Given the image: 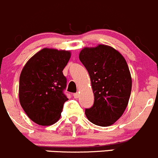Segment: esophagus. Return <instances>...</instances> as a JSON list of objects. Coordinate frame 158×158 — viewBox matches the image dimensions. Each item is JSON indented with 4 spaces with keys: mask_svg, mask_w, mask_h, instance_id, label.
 I'll return each mask as SVG.
<instances>
[{
    "mask_svg": "<svg viewBox=\"0 0 158 158\" xmlns=\"http://www.w3.org/2000/svg\"><path fill=\"white\" fill-rule=\"evenodd\" d=\"M74 97L75 99H77V98H79V97H80V94H79V93H76V94H74Z\"/></svg>",
    "mask_w": 158,
    "mask_h": 158,
    "instance_id": "1",
    "label": "esophagus"
}]
</instances>
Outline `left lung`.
<instances>
[{"label":"left lung","instance_id":"8db88e82","mask_svg":"<svg viewBox=\"0 0 158 158\" xmlns=\"http://www.w3.org/2000/svg\"><path fill=\"white\" fill-rule=\"evenodd\" d=\"M79 59L88 71L94 94V103L85 110L86 116L99 126L114 124L131 95V77L126 59L114 48L102 44L84 47Z\"/></svg>","mask_w":158,"mask_h":158}]
</instances>
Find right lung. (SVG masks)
<instances>
[{
    "label": "right lung",
    "instance_id": "obj_1",
    "mask_svg": "<svg viewBox=\"0 0 158 158\" xmlns=\"http://www.w3.org/2000/svg\"><path fill=\"white\" fill-rule=\"evenodd\" d=\"M71 52L44 48L28 60L21 71L19 100L29 118L40 126L58 121L68 99L63 93L67 80L63 69Z\"/></svg>",
    "mask_w": 158,
    "mask_h": 158
}]
</instances>
